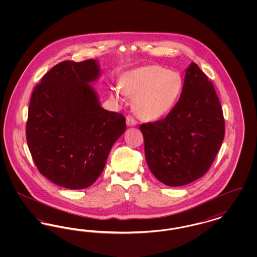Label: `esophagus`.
<instances>
[{"instance_id": "obj_1", "label": "esophagus", "mask_w": 257, "mask_h": 257, "mask_svg": "<svg viewBox=\"0 0 257 257\" xmlns=\"http://www.w3.org/2000/svg\"><path fill=\"white\" fill-rule=\"evenodd\" d=\"M126 124H127V126H136L137 121L133 118V116L127 115L126 116Z\"/></svg>"}]
</instances>
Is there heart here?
<instances>
[{"instance_id":"1","label":"heart","mask_w":257,"mask_h":257,"mask_svg":"<svg viewBox=\"0 0 257 257\" xmlns=\"http://www.w3.org/2000/svg\"><path fill=\"white\" fill-rule=\"evenodd\" d=\"M183 80L180 74L160 65H146L123 74L120 86L111 88V97L120 101L123 93L134 96L136 113L154 120L167 114L181 94Z\"/></svg>"}]
</instances>
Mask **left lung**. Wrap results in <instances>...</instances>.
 <instances>
[{"mask_svg":"<svg viewBox=\"0 0 257 257\" xmlns=\"http://www.w3.org/2000/svg\"><path fill=\"white\" fill-rule=\"evenodd\" d=\"M147 166L167 186L179 187L203 176L224 138V119L213 84L195 62L166 118L140 126Z\"/></svg>","mask_w":257,"mask_h":257,"instance_id":"obj_1","label":"left lung"}]
</instances>
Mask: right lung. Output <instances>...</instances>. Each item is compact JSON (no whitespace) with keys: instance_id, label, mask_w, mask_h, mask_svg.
<instances>
[{"instance_id":"add662e5","label":"right lung","mask_w":257,"mask_h":257,"mask_svg":"<svg viewBox=\"0 0 257 257\" xmlns=\"http://www.w3.org/2000/svg\"><path fill=\"white\" fill-rule=\"evenodd\" d=\"M100 75L97 60L62 61L43 76L32 94L28 147L39 172L66 189L94 183L126 130L125 117L103 109L91 86Z\"/></svg>"}]
</instances>
